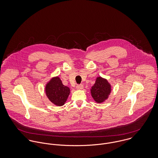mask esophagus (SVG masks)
<instances>
[{"instance_id": "obj_1", "label": "esophagus", "mask_w": 158, "mask_h": 158, "mask_svg": "<svg viewBox=\"0 0 158 158\" xmlns=\"http://www.w3.org/2000/svg\"><path fill=\"white\" fill-rule=\"evenodd\" d=\"M83 88H84V86L82 84H78L76 86V88L77 89H83Z\"/></svg>"}]
</instances>
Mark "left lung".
Segmentation results:
<instances>
[{"label": "left lung", "mask_w": 158, "mask_h": 158, "mask_svg": "<svg viewBox=\"0 0 158 158\" xmlns=\"http://www.w3.org/2000/svg\"><path fill=\"white\" fill-rule=\"evenodd\" d=\"M110 93V85L106 79L97 77L96 83L91 87V96L97 103H102L108 98Z\"/></svg>", "instance_id": "obj_1"}]
</instances>
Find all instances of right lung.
I'll use <instances>...</instances> for the list:
<instances>
[{"label":"right lung","instance_id":"right-lung-1","mask_svg":"<svg viewBox=\"0 0 158 158\" xmlns=\"http://www.w3.org/2000/svg\"><path fill=\"white\" fill-rule=\"evenodd\" d=\"M46 92L49 100L59 106L64 105L70 93V88L63 85L58 77L51 79L46 86Z\"/></svg>","mask_w":158,"mask_h":158}]
</instances>
